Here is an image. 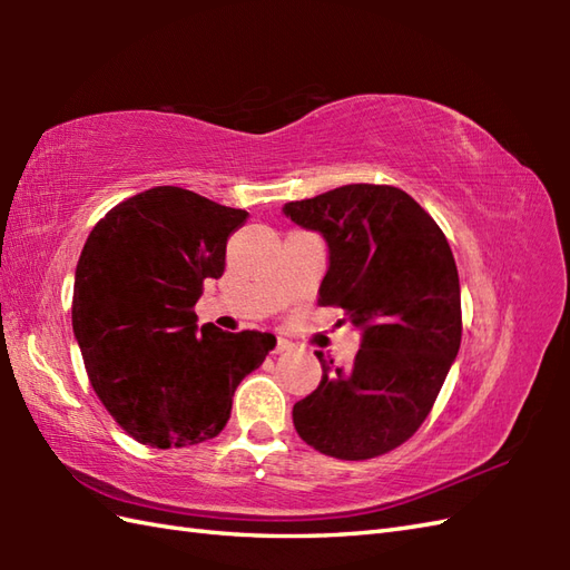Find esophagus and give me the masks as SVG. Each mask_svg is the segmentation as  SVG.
<instances>
[{
	"label": "esophagus",
	"instance_id": "obj_1",
	"mask_svg": "<svg viewBox=\"0 0 570 570\" xmlns=\"http://www.w3.org/2000/svg\"><path fill=\"white\" fill-rule=\"evenodd\" d=\"M286 350H292V343H288V341H286V337H276L274 353H286Z\"/></svg>",
	"mask_w": 570,
	"mask_h": 570
}]
</instances>
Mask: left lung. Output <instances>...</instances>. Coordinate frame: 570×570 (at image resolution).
Returning <instances> with one entry per match:
<instances>
[{
	"label": "left lung",
	"instance_id": "1",
	"mask_svg": "<svg viewBox=\"0 0 570 570\" xmlns=\"http://www.w3.org/2000/svg\"><path fill=\"white\" fill-rule=\"evenodd\" d=\"M328 242L318 306L362 328L347 370L316 353L323 377L294 404V426L316 451L367 460L409 441L431 414L463 335L460 282L443 229L394 186L350 184L284 205Z\"/></svg>",
	"mask_w": 570,
	"mask_h": 570
}]
</instances>
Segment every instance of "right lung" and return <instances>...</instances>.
I'll use <instances>...</instances> for the list:
<instances>
[{
  "label": "right lung",
  "mask_w": 570,
  "mask_h": 570,
  "mask_svg": "<svg viewBox=\"0 0 570 570\" xmlns=\"http://www.w3.org/2000/svg\"><path fill=\"white\" fill-rule=\"evenodd\" d=\"M247 210L178 186L137 193L92 227L72 288V333L95 394L131 439L184 448L225 429L237 384L272 333L196 325L205 278L225 272Z\"/></svg>",
  "instance_id": "right-lung-1"
}]
</instances>
